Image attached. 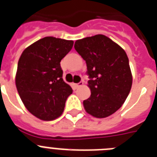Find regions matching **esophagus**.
Listing matches in <instances>:
<instances>
[{
    "label": "esophagus",
    "mask_w": 157,
    "mask_h": 157,
    "mask_svg": "<svg viewBox=\"0 0 157 157\" xmlns=\"http://www.w3.org/2000/svg\"><path fill=\"white\" fill-rule=\"evenodd\" d=\"M83 85V82H79L78 83H74V86L75 88H78V86H81Z\"/></svg>",
    "instance_id": "esophagus-1"
}]
</instances>
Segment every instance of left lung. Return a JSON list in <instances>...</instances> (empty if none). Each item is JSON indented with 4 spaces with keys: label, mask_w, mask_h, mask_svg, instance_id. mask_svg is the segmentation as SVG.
Wrapping results in <instances>:
<instances>
[{
    "label": "left lung",
    "mask_w": 157,
    "mask_h": 157,
    "mask_svg": "<svg viewBox=\"0 0 157 157\" xmlns=\"http://www.w3.org/2000/svg\"><path fill=\"white\" fill-rule=\"evenodd\" d=\"M75 49L86 61L91 94L84 108L94 117L105 118L121 107L132 84L129 60L118 44L103 34L77 40Z\"/></svg>",
    "instance_id": "8db88e82"
}]
</instances>
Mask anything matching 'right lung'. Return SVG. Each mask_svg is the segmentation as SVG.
I'll use <instances>...</instances> for the list:
<instances>
[{
    "mask_svg": "<svg viewBox=\"0 0 157 157\" xmlns=\"http://www.w3.org/2000/svg\"><path fill=\"white\" fill-rule=\"evenodd\" d=\"M74 41L54 37L38 40L21 55L16 86L25 107L42 120H53L63 114L73 90L63 79L61 60L71 51Z\"/></svg>",
    "mask_w": 157,
    "mask_h": 157,
    "instance_id": "1",
    "label": "right lung"
}]
</instances>
